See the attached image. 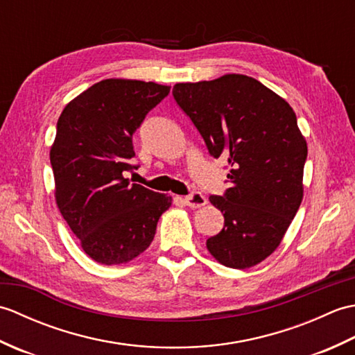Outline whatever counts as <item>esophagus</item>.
I'll return each instance as SVG.
<instances>
[{"mask_svg":"<svg viewBox=\"0 0 355 355\" xmlns=\"http://www.w3.org/2000/svg\"><path fill=\"white\" fill-rule=\"evenodd\" d=\"M184 202H186V205L189 206V207L195 209V207L205 206L206 202H207V200H206V197H205V195H202L201 192L193 191V192H191L189 195H186V197H184Z\"/></svg>","mask_w":355,"mask_h":355,"instance_id":"esophagus-1","label":"esophagus"}]
</instances>
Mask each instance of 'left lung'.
Listing matches in <instances>:
<instances>
[{"label":"left lung","instance_id":"left-lung-1","mask_svg":"<svg viewBox=\"0 0 355 355\" xmlns=\"http://www.w3.org/2000/svg\"><path fill=\"white\" fill-rule=\"evenodd\" d=\"M172 94L209 154L227 162L230 187L209 197L224 227L206 241L207 250L225 267H253L281 244L302 202L308 149L296 114L244 74L177 84Z\"/></svg>","mask_w":355,"mask_h":355}]
</instances>
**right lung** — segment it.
Segmentation results:
<instances>
[{"mask_svg": "<svg viewBox=\"0 0 355 355\" xmlns=\"http://www.w3.org/2000/svg\"><path fill=\"white\" fill-rule=\"evenodd\" d=\"M171 87L105 79L64 108L50 150L56 202L84 252L99 263L134 259L153 243L171 197L125 178L132 135Z\"/></svg>", "mask_w": 355, "mask_h": 355, "instance_id": "1", "label": "right lung"}]
</instances>
